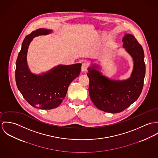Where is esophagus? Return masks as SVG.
I'll return each instance as SVG.
<instances>
[{
  "mask_svg": "<svg viewBox=\"0 0 158 158\" xmlns=\"http://www.w3.org/2000/svg\"><path fill=\"white\" fill-rule=\"evenodd\" d=\"M88 64L87 63H83L81 67V70L82 72H86L87 71Z\"/></svg>",
  "mask_w": 158,
  "mask_h": 158,
  "instance_id": "1",
  "label": "esophagus"
}]
</instances>
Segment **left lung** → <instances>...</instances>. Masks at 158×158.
Returning <instances> with one entry per match:
<instances>
[{
    "instance_id": "8db88e82",
    "label": "left lung",
    "mask_w": 158,
    "mask_h": 158,
    "mask_svg": "<svg viewBox=\"0 0 158 158\" xmlns=\"http://www.w3.org/2000/svg\"><path fill=\"white\" fill-rule=\"evenodd\" d=\"M123 47L132 57L134 66L131 77L125 81L111 80L96 70V65L88 68V91L91 100L99 110L108 113H120L135 102L142 92L145 74L143 48L135 38L126 34Z\"/></svg>"
}]
</instances>
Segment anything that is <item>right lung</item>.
I'll use <instances>...</instances> for the list:
<instances>
[{
	"instance_id": "add662e5",
	"label": "right lung",
	"mask_w": 158,
	"mask_h": 158,
	"mask_svg": "<svg viewBox=\"0 0 158 158\" xmlns=\"http://www.w3.org/2000/svg\"><path fill=\"white\" fill-rule=\"evenodd\" d=\"M51 30L39 28L27 35L19 53L16 67V82L25 99L33 107L44 110L53 109L65 98L71 82L79 76L81 64L58 65L44 74L31 73L27 62L29 45L36 36L46 35Z\"/></svg>"
}]
</instances>
